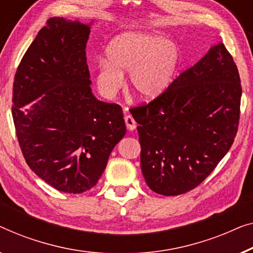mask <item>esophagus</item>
Segmentation results:
<instances>
[{
	"mask_svg": "<svg viewBox=\"0 0 253 253\" xmlns=\"http://www.w3.org/2000/svg\"><path fill=\"white\" fill-rule=\"evenodd\" d=\"M125 123H126L128 130H134L135 128H136V123H135L134 118L130 115L125 116Z\"/></svg>",
	"mask_w": 253,
	"mask_h": 253,
	"instance_id": "esophagus-1",
	"label": "esophagus"
}]
</instances>
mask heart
I'll use <instances>...</instances> for the list:
<instances>
[{
    "instance_id": "obj_1",
    "label": "heart",
    "mask_w": 253,
    "mask_h": 253,
    "mask_svg": "<svg viewBox=\"0 0 253 253\" xmlns=\"http://www.w3.org/2000/svg\"><path fill=\"white\" fill-rule=\"evenodd\" d=\"M106 58L98 62L96 84L106 98L115 96L129 72L131 91L143 101H154L172 86L180 65L173 41L145 32H128L110 41Z\"/></svg>"
}]
</instances>
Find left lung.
I'll return each mask as SVG.
<instances>
[{
    "mask_svg": "<svg viewBox=\"0 0 253 253\" xmlns=\"http://www.w3.org/2000/svg\"><path fill=\"white\" fill-rule=\"evenodd\" d=\"M241 96L236 64L220 42L162 96L130 110L152 191L176 196L210 175L236 136Z\"/></svg>",
    "mask_w": 253,
    "mask_h": 253,
    "instance_id": "left-lung-1",
    "label": "left lung"
}]
</instances>
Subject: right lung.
<instances>
[{"instance_id":"1","label":"right lung","mask_w":253,"mask_h":253,"mask_svg":"<svg viewBox=\"0 0 253 253\" xmlns=\"http://www.w3.org/2000/svg\"><path fill=\"white\" fill-rule=\"evenodd\" d=\"M91 24L49 19L25 52L13 83L12 117L25 161L67 194L96 186L126 134L122 108L98 101L91 91L86 58ZM30 102L31 108L21 109Z\"/></svg>"}]
</instances>
